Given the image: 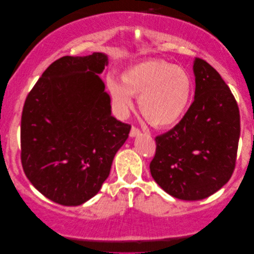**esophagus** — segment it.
Masks as SVG:
<instances>
[{"label": "esophagus", "instance_id": "obj_1", "mask_svg": "<svg viewBox=\"0 0 254 254\" xmlns=\"http://www.w3.org/2000/svg\"><path fill=\"white\" fill-rule=\"evenodd\" d=\"M140 133H141V130L138 129V128L135 127V126H133V127H131V129H130L129 135H130V137H134V136H136V135H138Z\"/></svg>", "mask_w": 254, "mask_h": 254}]
</instances>
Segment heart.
Here are the masks:
<instances>
[{"label":"heart","mask_w":254,"mask_h":254,"mask_svg":"<svg viewBox=\"0 0 254 254\" xmlns=\"http://www.w3.org/2000/svg\"><path fill=\"white\" fill-rule=\"evenodd\" d=\"M120 83L107 77V88L118 112L126 114L138 97V107L149 123L157 127L175 124L186 110L192 79L182 67L163 60H145L127 68Z\"/></svg>","instance_id":"obj_1"}]
</instances>
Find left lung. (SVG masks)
I'll list each match as a JSON object with an SVG mask.
<instances>
[{
  "instance_id": "obj_1",
  "label": "left lung",
  "mask_w": 254,
  "mask_h": 254,
  "mask_svg": "<svg viewBox=\"0 0 254 254\" xmlns=\"http://www.w3.org/2000/svg\"><path fill=\"white\" fill-rule=\"evenodd\" d=\"M194 102L172 129L156 136L152 178L166 193L196 201L217 192L234 173L241 117L234 95L221 75L194 59Z\"/></svg>"
}]
</instances>
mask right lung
Segmentation results:
<instances>
[{
    "label": "right lung",
    "mask_w": 254,
    "mask_h": 254,
    "mask_svg": "<svg viewBox=\"0 0 254 254\" xmlns=\"http://www.w3.org/2000/svg\"><path fill=\"white\" fill-rule=\"evenodd\" d=\"M107 64L103 53L58 59L24 103L23 170L43 195L62 206H78L99 192L129 134L130 125L111 114L98 75Z\"/></svg>",
    "instance_id": "add662e5"
}]
</instances>
